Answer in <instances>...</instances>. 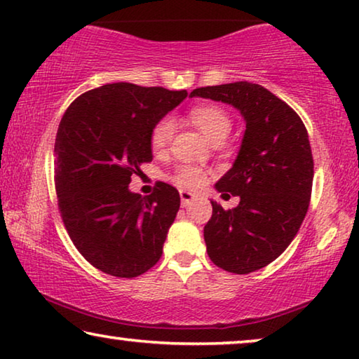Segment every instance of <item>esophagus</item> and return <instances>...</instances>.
Masks as SVG:
<instances>
[{
    "label": "esophagus",
    "mask_w": 359,
    "mask_h": 359,
    "mask_svg": "<svg viewBox=\"0 0 359 359\" xmlns=\"http://www.w3.org/2000/svg\"><path fill=\"white\" fill-rule=\"evenodd\" d=\"M180 200H182V206H189L191 201L195 200V195L190 194V191H185V190H180Z\"/></svg>",
    "instance_id": "34e87169"
}]
</instances>
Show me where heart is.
<instances>
[{
	"mask_svg": "<svg viewBox=\"0 0 359 359\" xmlns=\"http://www.w3.org/2000/svg\"><path fill=\"white\" fill-rule=\"evenodd\" d=\"M190 119L194 124L203 130V133L210 138L212 143L226 140L232 130V119L226 109L216 104H203L195 106L190 111ZM174 121L170 117H163L153 127L151 135H149V145L153 153L161 154L169 148L174 137ZM172 182L180 189L196 190L206 182V172L198 165L184 164L172 174Z\"/></svg>",
	"mask_w": 359,
	"mask_h": 359,
	"instance_id": "obj_1",
	"label": "heart"
}]
</instances>
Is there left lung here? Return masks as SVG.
<instances>
[{"label": "left lung", "mask_w": 359, "mask_h": 359, "mask_svg": "<svg viewBox=\"0 0 359 359\" xmlns=\"http://www.w3.org/2000/svg\"><path fill=\"white\" fill-rule=\"evenodd\" d=\"M190 95L232 104L247 122L238 156L216 184L240 203L226 211L211 201L205 242L214 264L248 274L279 258L306 216L314 175L306 127L285 101L258 83L214 85Z\"/></svg>", "instance_id": "obj_1"}]
</instances>
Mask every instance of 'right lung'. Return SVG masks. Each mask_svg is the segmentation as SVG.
<instances>
[{
	"mask_svg": "<svg viewBox=\"0 0 359 359\" xmlns=\"http://www.w3.org/2000/svg\"><path fill=\"white\" fill-rule=\"evenodd\" d=\"M187 95L108 83L82 93L64 112L55 142L57 208L80 255L106 274L132 279L161 258L179 191L156 182L153 194L142 196L128 184L153 159V127Z\"/></svg>",
	"mask_w": 359,
	"mask_h": 359,
	"instance_id": "add662e5",
	"label": "right lung"
}]
</instances>
